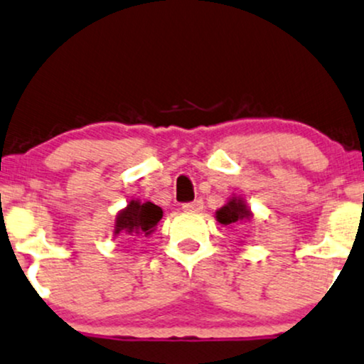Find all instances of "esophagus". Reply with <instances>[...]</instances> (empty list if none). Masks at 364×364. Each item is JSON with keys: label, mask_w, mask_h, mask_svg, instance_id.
<instances>
[{"label": "esophagus", "mask_w": 364, "mask_h": 364, "mask_svg": "<svg viewBox=\"0 0 364 364\" xmlns=\"http://www.w3.org/2000/svg\"><path fill=\"white\" fill-rule=\"evenodd\" d=\"M203 208H204V203L200 199L192 200V203H186V204L182 205V209L187 210V213H200V210H203Z\"/></svg>", "instance_id": "34e87169"}]
</instances>
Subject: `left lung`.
I'll return each instance as SVG.
<instances>
[{
    "label": "left lung",
    "instance_id": "obj_1",
    "mask_svg": "<svg viewBox=\"0 0 364 364\" xmlns=\"http://www.w3.org/2000/svg\"><path fill=\"white\" fill-rule=\"evenodd\" d=\"M253 213L246 204V200L240 196H232L221 209L216 210V219L218 223H221L223 226H232V224H243L251 221Z\"/></svg>",
    "mask_w": 364,
    "mask_h": 364
}]
</instances>
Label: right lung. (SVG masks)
I'll return each mask as SVG.
<instances>
[{
  "mask_svg": "<svg viewBox=\"0 0 364 364\" xmlns=\"http://www.w3.org/2000/svg\"><path fill=\"white\" fill-rule=\"evenodd\" d=\"M164 210L159 205L150 203H141L138 199H132L127 208L121 209L114 219V237L127 236H145L148 237L155 231L156 224L160 223Z\"/></svg>",
  "mask_w": 364,
  "mask_h": 364,
  "instance_id": "obj_1",
  "label": "right lung"
}]
</instances>
